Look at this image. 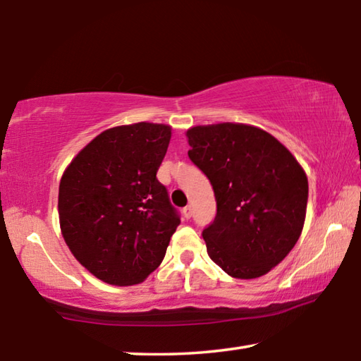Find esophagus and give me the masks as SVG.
Listing matches in <instances>:
<instances>
[{
    "label": "esophagus",
    "instance_id": "1",
    "mask_svg": "<svg viewBox=\"0 0 361 361\" xmlns=\"http://www.w3.org/2000/svg\"><path fill=\"white\" fill-rule=\"evenodd\" d=\"M183 216H185L186 219H189L192 216V207L191 205H186L185 209H183Z\"/></svg>",
    "mask_w": 361,
    "mask_h": 361
}]
</instances>
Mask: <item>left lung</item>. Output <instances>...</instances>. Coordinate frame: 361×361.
Listing matches in <instances>:
<instances>
[{
  "instance_id": "left-lung-1",
  "label": "left lung",
  "mask_w": 361,
  "mask_h": 361,
  "mask_svg": "<svg viewBox=\"0 0 361 361\" xmlns=\"http://www.w3.org/2000/svg\"><path fill=\"white\" fill-rule=\"evenodd\" d=\"M188 156L210 180L216 216L202 231L212 261L234 279L276 267L301 235L307 176L291 152L258 127L197 126Z\"/></svg>"
}]
</instances>
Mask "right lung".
<instances>
[{"label": "right lung", "instance_id": "add662e5", "mask_svg": "<svg viewBox=\"0 0 361 361\" xmlns=\"http://www.w3.org/2000/svg\"><path fill=\"white\" fill-rule=\"evenodd\" d=\"M169 126L138 122L95 137L65 170L59 218L66 245L97 279L135 285L166 256L180 213L156 178Z\"/></svg>", "mask_w": 361, "mask_h": 361}]
</instances>
